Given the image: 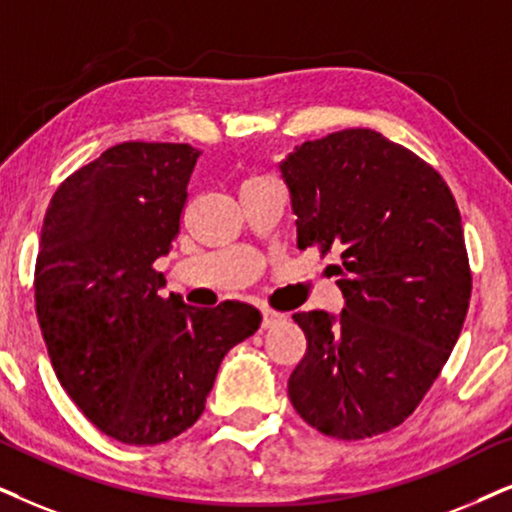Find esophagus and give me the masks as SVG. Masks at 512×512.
Segmentation results:
<instances>
[{"label": "esophagus", "instance_id": "obj_1", "mask_svg": "<svg viewBox=\"0 0 512 512\" xmlns=\"http://www.w3.org/2000/svg\"><path fill=\"white\" fill-rule=\"evenodd\" d=\"M286 319V314H281V312H276V309H262V328H271V326H276L278 321H283Z\"/></svg>", "mask_w": 512, "mask_h": 512}]
</instances>
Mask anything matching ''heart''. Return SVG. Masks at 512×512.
<instances>
[{
    "label": "heart",
    "mask_w": 512,
    "mask_h": 512,
    "mask_svg": "<svg viewBox=\"0 0 512 512\" xmlns=\"http://www.w3.org/2000/svg\"><path fill=\"white\" fill-rule=\"evenodd\" d=\"M257 179H267V177H257V174H255V177H248L245 181H257ZM245 181H243V184H245Z\"/></svg>",
    "instance_id": "obj_1"
}]
</instances>
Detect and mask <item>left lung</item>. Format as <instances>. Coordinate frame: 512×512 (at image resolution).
<instances>
[{
	"instance_id": "1",
	"label": "left lung",
	"mask_w": 512,
	"mask_h": 512,
	"mask_svg": "<svg viewBox=\"0 0 512 512\" xmlns=\"http://www.w3.org/2000/svg\"><path fill=\"white\" fill-rule=\"evenodd\" d=\"M297 248L340 252L345 309L297 312L307 352L288 397L335 439L383 435L416 411L449 359L472 274L442 174L373 129L304 141L281 163Z\"/></svg>"
}]
</instances>
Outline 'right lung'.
<instances>
[{
  "instance_id": "1",
  "label": "right lung",
  "mask_w": 512,
  "mask_h": 512,
  "mask_svg": "<svg viewBox=\"0 0 512 512\" xmlns=\"http://www.w3.org/2000/svg\"><path fill=\"white\" fill-rule=\"evenodd\" d=\"M200 151L125 141L61 181L42 224L35 307L63 390L103 435L163 444L205 409L219 364L260 328L245 302L163 297Z\"/></svg>"
}]
</instances>
